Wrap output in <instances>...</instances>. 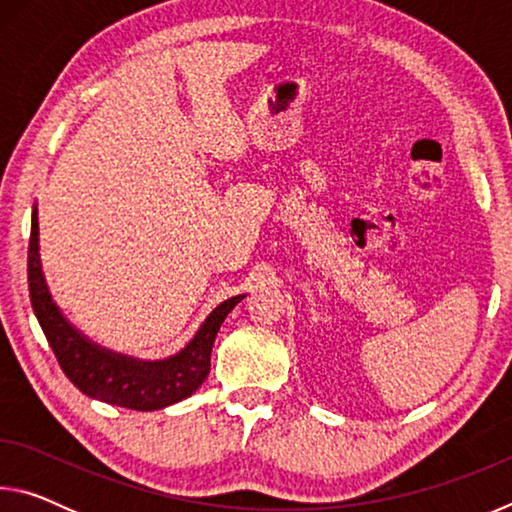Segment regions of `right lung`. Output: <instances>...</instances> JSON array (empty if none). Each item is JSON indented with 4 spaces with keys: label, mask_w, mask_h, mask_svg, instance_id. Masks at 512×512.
<instances>
[{
    "label": "right lung",
    "mask_w": 512,
    "mask_h": 512,
    "mask_svg": "<svg viewBox=\"0 0 512 512\" xmlns=\"http://www.w3.org/2000/svg\"><path fill=\"white\" fill-rule=\"evenodd\" d=\"M29 296L38 323L67 379L92 400L135 411H158L192 395L210 375L212 345L225 316L246 296L223 300L198 327L194 339L167 359L144 361L101 348L81 334L51 298L40 262L38 207L31 214Z\"/></svg>",
    "instance_id": "right-lung-1"
}]
</instances>
